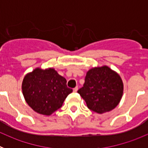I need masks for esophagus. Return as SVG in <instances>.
Here are the masks:
<instances>
[{
  "label": "esophagus",
  "instance_id": "esophagus-1",
  "mask_svg": "<svg viewBox=\"0 0 148 148\" xmlns=\"http://www.w3.org/2000/svg\"><path fill=\"white\" fill-rule=\"evenodd\" d=\"M78 91V87H75V88H73V92H76Z\"/></svg>",
  "mask_w": 148,
  "mask_h": 148
}]
</instances>
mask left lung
<instances>
[{
	"label": "left lung",
	"mask_w": 148,
	"mask_h": 148,
	"mask_svg": "<svg viewBox=\"0 0 148 148\" xmlns=\"http://www.w3.org/2000/svg\"><path fill=\"white\" fill-rule=\"evenodd\" d=\"M84 81L78 93L89 109L104 113L118 105L123 94V83L119 74L107 66L95 67L87 72Z\"/></svg>",
	"instance_id": "obj_1"
}]
</instances>
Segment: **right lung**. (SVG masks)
Here are the masks:
<instances>
[{
	"label": "right lung",
	"mask_w": 148,
	"mask_h": 148,
	"mask_svg": "<svg viewBox=\"0 0 148 148\" xmlns=\"http://www.w3.org/2000/svg\"><path fill=\"white\" fill-rule=\"evenodd\" d=\"M22 91L26 101L34 111L49 116L61 108L73 90L67 87L65 78L53 68H36L24 77Z\"/></svg>",
	"instance_id": "1"
}]
</instances>
